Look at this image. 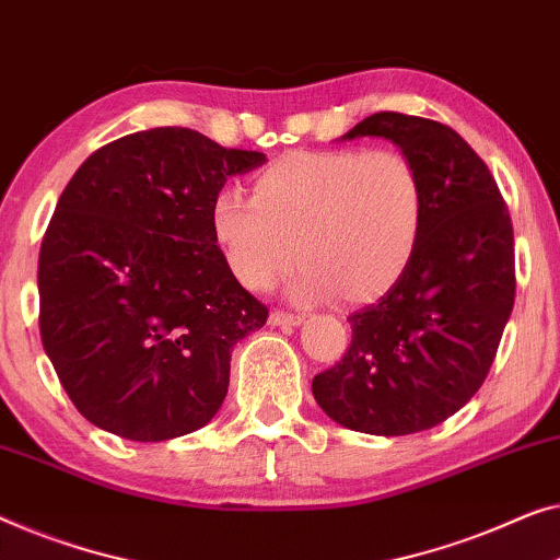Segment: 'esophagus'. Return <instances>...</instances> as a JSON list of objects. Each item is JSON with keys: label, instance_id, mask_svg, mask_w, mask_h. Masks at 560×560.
Returning <instances> with one entry per match:
<instances>
[{"label": "esophagus", "instance_id": "34e87169", "mask_svg": "<svg viewBox=\"0 0 560 560\" xmlns=\"http://www.w3.org/2000/svg\"><path fill=\"white\" fill-rule=\"evenodd\" d=\"M300 323H305L303 315H293L285 311L270 313V326H275V328H295V326H300Z\"/></svg>", "mask_w": 560, "mask_h": 560}]
</instances>
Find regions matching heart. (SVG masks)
Listing matches in <instances>:
<instances>
[{
  "instance_id": "obj_1",
  "label": "heart",
  "mask_w": 560,
  "mask_h": 560,
  "mask_svg": "<svg viewBox=\"0 0 560 560\" xmlns=\"http://www.w3.org/2000/svg\"><path fill=\"white\" fill-rule=\"evenodd\" d=\"M424 186L399 151H293L255 176L253 197L222 189L212 230L234 278L270 288L293 265V295L351 303L392 290L415 260Z\"/></svg>"
}]
</instances>
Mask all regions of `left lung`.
Returning a JSON list of instances; mask_svg holds the SVG:
<instances>
[{
  "mask_svg": "<svg viewBox=\"0 0 560 560\" xmlns=\"http://www.w3.org/2000/svg\"><path fill=\"white\" fill-rule=\"evenodd\" d=\"M363 136L417 166L424 226L401 280L348 315L351 346L313 378V396L340 427L401 436L457 415L488 376L515 300L513 222L490 168L450 126L374 113L340 141Z\"/></svg>",
  "mask_w": 560,
  "mask_h": 560,
  "instance_id": "8db88e82",
  "label": "left lung"
}]
</instances>
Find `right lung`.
<instances>
[{
  "label": "right lung",
  "mask_w": 560,
  "mask_h": 560,
  "mask_svg": "<svg viewBox=\"0 0 560 560\" xmlns=\"http://www.w3.org/2000/svg\"><path fill=\"white\" fill-rule=\"evenodd\" d=\"M265 161L166 126L103 145L65 186L39 247V336L91 424L166 442L220 411L232 348L267 307L217 247L212 205Z\"/></svg>",
  "instance_id": "1"
}]
</instances>
